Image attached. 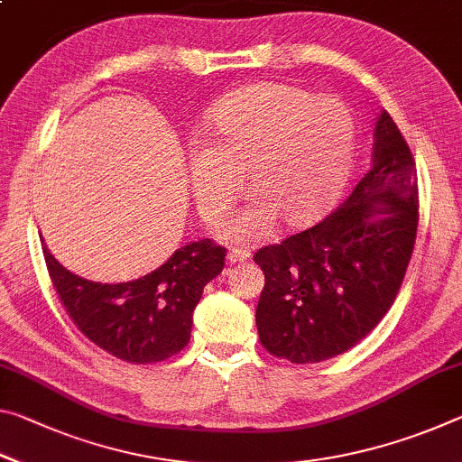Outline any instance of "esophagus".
<instances>
[{"label":"esophagus","instance_id":"obj_1","mask_svg":"<svg viewBox=\"0 0 462 462\" xmlns=\"http://www.w3.org/2000/svg\"><path fill=\"white\" fill-rule=\"evenodd\" d=\"M251 257V251L248 248H240V246H234L228 251V261L230 263H243Z\"/></svg>","mask_w":462,"mask_h":462}]
</instances>
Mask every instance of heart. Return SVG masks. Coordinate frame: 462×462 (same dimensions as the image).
<instances>
[{
    "label": "heart",
    "instance_id": "b5f03b06",
    "mask_svg": "<svg viewBox=\"0 0 462 462\" xmlns=\"http://www.w3.org/2000/svg\"><path fill=\"white\" fill-rule=\"evenodd\" d=\"M356 148V123L341 100L263 82L224 98L209 115L208 143L189 153L201 216L222 224L248 174L251 208L228 226L230 238H261L317 219L339 195Z\"/></svg>",
    "mask_w": 462,
    "mask_h": 462
}]
</instances>
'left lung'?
<instances>
[{
  "instance_id": "obj_1",
  "label": "left lung",
  "mask_w": 462,
  "mask_h": 462,
  "mask_svg": "<svg viewBox=\"0 0 462 462\" xmlns=\"http://www.w3.org/2000/svg\"><path fill=\"white\" fill-rule=\"evenodd\" d=\"M417 209L413 153L383 111L370 171L339 208L254 253L265 273L254 314L263 347L291 364H317L360 343L399 294L415 246Z\"/></svg>"
}]
</instances>
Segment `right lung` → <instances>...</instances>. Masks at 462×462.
I'll return each mask as SVG.
<instances>
[{"label":"right lung","instance_id":"1","mask_svg":"<svg viewBox=\"0 0 462 462\" xmlns=\"http://www.w3.org/2000/svg\"><path fill=\"white\" fill-rule=\"evenodd\" d=\"M42 254L65 312L94 346L129 364L164 362L187 347L203 288L222 273L226 248L211 238L179 248L162 267L125 283L73 275Z\"/></svg>","mask_w":462,"mask_h":462}]
</instances>
